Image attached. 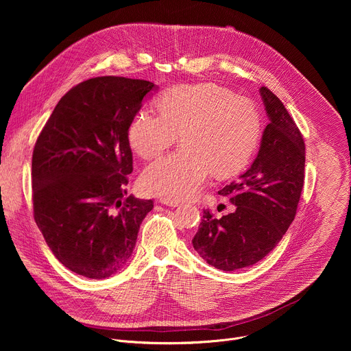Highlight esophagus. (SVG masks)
I'll list each match as a JSON object with an SVG mask.
<instances>
[{"label": "esophagus", "instance_id": "esophagus-1", "mask_svg": "<svg viewBox=\"0 0 351 351\" xmlns=\"http://www.w3.org/2000/svg\"><path fill=\"white\" fill-rule=\"evenodd\" d=\"M160 202H161L162 204H165V206H169V207H178V206L182 204L180 202H178V199H172V198H167V197L161 198Z\"/></svg>", "mask_w": 351, "mask_h": 351}]
</instances>
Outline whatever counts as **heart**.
Returning a JSON list of instances; mask_svg holds the SVG:
<instances>
[{"label": "heart", "mask_w": 351, "mask_h": 351, "mask_svg": "<svg viewBox=\"0 0 351 351\" xmlns=\"http://www.w3.org/2000/svg\"><path fill=\"white\" fill-rule=\"evenodd\" d=\"M160 112L140 110L128 128L133 152L160 157L178 138L183 147L148 165L143 191L172 199L194 197L211 179L240 171L258 145L261 115L252 99L214 84H179L158 97Z\"/></svg>", "instance_id": "obj_1"}]
</instances>
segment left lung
I'll return each instance as SVG.
<instances>
[{
    "instance_id": "1",
    "label": "left lung",
    "mask_w": 351,
    "mask_h": 351,
    "mask_svg": "<svg viewBox=\"0 0 351 351\" xmlns=\"http://www.w3.org/2000/svg\"><path fill=\"white\" fill-rule=\"evenodd\" d=\"M269 123L258 154L236 182L218 193L234 211L214 218L207 210L191 243L210 265L230 272L257 264L280 241L297 211L304 184L306 145L280 99L260 88Z\"/></svg>"
}]
</instances>
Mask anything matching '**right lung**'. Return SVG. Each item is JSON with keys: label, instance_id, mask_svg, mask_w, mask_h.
<instances>
[{"label": "right lung", "instance_id": "obj_1", "mask_svg": "<svg viewBox=\"0 0 351 351\" xmlns=\"http://www.w3.org/2000/svg\"><path fill=\"white\" fill-rule=\"evenodd\" d=\"M154 83L118 76L71 88L43 128L32 158L34 221L72 272L106 279L132 257L153 199L125 197L133 171L128 128Z\"/></svg>", "mask_w": 351, "mask_h": 351}]
</instances>
